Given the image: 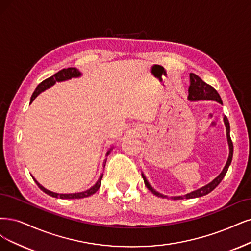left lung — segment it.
I'll list each match as a JSON object with an SVG mask.
<instances>
[{
	"label": "left lung",
	"mask_w": 251,
	"mask_h": 251,
	"mask_svg": "<svg viewBox=\"0 0 251 251\" xmlns=\"http://www.w3.org/2000/svg\"><path fill=\"white\" fill-rule=\"evenodd\" d=\"M189 95H188V98L189 100H215L217 102H219V103H222V100H221V97L220 95L218 94V92L213 88L212 86L208 85L207 82L203 81L201 77H199L197 74L194 73H190V87H189ZM225 120V124H226V135H227V142H228V146H229V155H228V159L226 161V164L225 166L224 171H222L220 173V175L218 176L217 178H215L214 180H213L211 183H209L208 185H206V186H203L196 191H192L190 193H187L186 196L184 197H176L174 198V200H183V199H193V198H200V197H203L206 196V194L210 193L212 190H214L219 183L222 181V179L225 178V176L228 170V166L231 162V159H233V152H234V147H233V142H231V138H230V135H229V122L227 118L225 116L224 118ZM143 178H144V182H145V185L147 186V188L151 190L155 196L157 197H162L164 198V196H162V194H160L159 192L155 191L151 186L150 184L148 183L147 179L145 178V176L143 175Z\"/></svg>",
	"instance_id": "left-lung-1"
}]
</instances>
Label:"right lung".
<instances>
[{
	"label": "right lung",
	"mask_w": 251,
	"mask_h": 251,
	"mask_svg": "<svg viewBox=\"0 0 251 251\" xmlns=\"http://www.w3.org/2000/svg\"><path fill=\"white\" fill-rule=\"evenodd\" d=\"M80 75V72L74 67H70V68H64L62 70H60L59 72H57L55 74H53L52 76L49 77L44 79L43 81H41L38 86H37L36 90L34 91L33 95L31 97V102L30 103H32V101L37 97V95L39 94V93H41L42 91H44L45 89H48L50 87H51L52 85H54L55 81H63V80H66V79H70L71 77H77ZM109 154V152L107 153V155ZM105 162H106V159L104 161V166H105ZM102 176H103V174H102L100 176V178L98 179L97 183L94 185V186L91 187L90 189L86 190V191H82V192H78V193H69V194H60V193H54L52 191H50L48 189H45L43 186H41V185L37 182L35 179V182L36 184L38 185V187L43 191L45 192L46 194H49V196L52 197V198H60V199H82V198H88L90 196H92V194H94L100 187L101 185V179H102Z\"/></svg>",
	"instance_id": "add662e5"
}]
</instances>
